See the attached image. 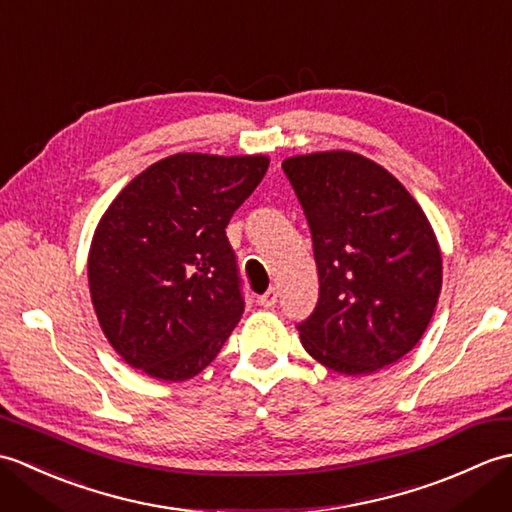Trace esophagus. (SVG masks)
Returning <instances> with one entry per match:
<instances>
[{
	"label": "esophagus",
	"instance_id": "34e87169",
	"mask_svg": "<svg viewBox=\"0 0 512 512\" xmlns=\"http://www.w3.org/2000/svg\"><path fill=\"white\" fill-rule=\"evenodd\" d=\"M277 297H279V295H277V290H275V288H270V290H266L264 295L259 297L257 301H259V306H264V308H268V310H270V308H275Z\"/></svg>",
	"mask_w": 512,
	"mask_h": 512
}]
</instances>
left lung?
Returning <instances> with one entry per match:
<instances>
[{"instance_id": "1", "label": "left lung", "mask_w": 512, "mask_h": 512, "mask_svg": "<svg viewBox=\"0 0 512 512\" xmlns=\"http://www.w3.org/2000/svg\"><path fill=\"white\" fill-rule=\"evenodd\" d=\"M308 217L319 303L297 325L306 352L343 376L374 374L411 352L438 306L442 250L402 182L356 151L290 156Z\"/></svg>"}]
</instances>
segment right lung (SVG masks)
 Segmentation results:
<instances>
[{
    "instance_id": "add662e5",
    "label": "right lung",
    "mask_w": 512,
    "mask_h": 512,
    "mask_svg": "<svg viewBox=\"0 0 512 512\" xmlns=\"http://www.w3.org/2000/svg\"><path fill=\"white\" fill-rule=\"evenodd\" d=\"M268 165L264 154H173L107 206L88 284L105 339L127 365L182 383L222 350L244 312L224 228Z\"/></svg>"
}]
</instances>
